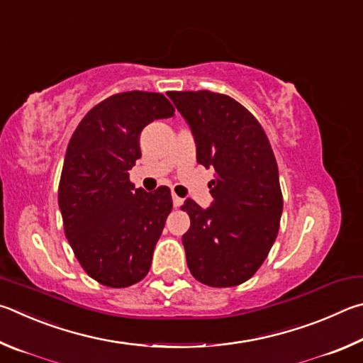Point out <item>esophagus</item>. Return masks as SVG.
I'll return each mask as SVG.
<instances>
[{"label": "esophagus", "instance_id": "1", "mask_svg": "<svg viewBox=\"0 0 363 363\" xmlns=\"http://www.w3.org/2000/svg\"><path fill=\"white\" fill-rule=\"evenodd\" d=\"M172 201H174V206H175V207H178V206H180L182 202H183V199L180 198V196H177L175 193H172Z\"/></svg>", "mask_w": 363, "mask_h": 363}]
</instances>
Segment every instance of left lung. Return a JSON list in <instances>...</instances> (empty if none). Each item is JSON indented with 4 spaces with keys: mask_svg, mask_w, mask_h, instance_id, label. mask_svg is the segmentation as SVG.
<instances>
[{
    "mask_svg": "<svg viewBox=\"0 0 363 363\" xmlns=\"http://www.w3.org/2000/svg\"><path fill=\"white\" fill-rule=\"evenodd\" d=\"M188 121L196 159L213 167L212 207L188 199L191 225L183 234L196 281L234 287L255 274L277 238L284 207L279 169L258 119L230 95L211 91L167 92Z\"/></svg>",
    "mask_w": 363,
    "mask_h": 363,
    "instance_id": "8db88e82",
    "label": "left lung"
}]
</instances>
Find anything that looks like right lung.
Returning a JSON list of instances; mask_svg holds the SVG:
<instances>
[{
	"label": "right lung",
	"instance_id": "1",
	"mask_svg": "<svg viewBox=\"0 0 363 363\" xmlns=\"http://www.w3.org/2000/svg\"><path fill=\"white\" fill-rule=\"evenodd\" d=\"M174 111L162 94L119 92L89 110L69 138L59 183L63 230L82 269L106 287H130L150 271L174 204L167 186L133 189L129 170L142 156L143 127Z\"/></svg>",
	"mask_w": 363,
	"mask_h": 363
}]
</instances>
